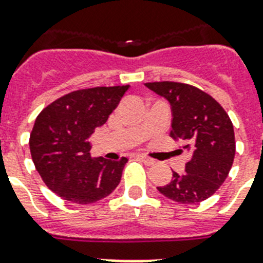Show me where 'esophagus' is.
<instances>
[{"label":"esophagus","mask_w":263,"mask_h":263,"mask_svg":"<svg viewBox=\"0 0 263 263\" xmlns=\"http://www.w3.org/2000/svg\"><path fill=\"white\" fill-rule=\"evenodd\" d=\"M138 158H140L141 161H144L146 165H153V164L156 162L153 158L147 157V156H145V155H138Z\"/></svg>","instance_id":"esophagus-1"}]
</instances>
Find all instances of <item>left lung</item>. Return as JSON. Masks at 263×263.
<instances>
[{
  "instance_id": "8db88e82",
  "label": "left lung",
  "mask_w": 263,
  "mask_h": 263,
  "mask_svg": "<svg viewBox=\"0 0 263 263\" xmlns=\"http://www.w3.org/2000/svg\"><path fill=\"white\" fill-rule=\"evenodd\" d=\"M147 88L171 103V137L192 153L185 172L157 190L181 204H196L220 188L235 157L234 126L224 108L200 88L177 82H152Z\"/></svg>"
}]
</instances>
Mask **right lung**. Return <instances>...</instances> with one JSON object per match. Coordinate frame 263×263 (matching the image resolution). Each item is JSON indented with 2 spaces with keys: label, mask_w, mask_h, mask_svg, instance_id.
<instances>
[{
  "label": "right lung",
  "mask_w": 263,
  "mask_h": 263,
  "mask_svg": "<svg viewBox=\"0 0 263 263\" xmlns=\"http://www.w3.org/2000/svg\"><path fill=\"white\" fill-rule=\"evenodd\" d=\"M129 86L72 91L43 110L30 133V156L52 192L77 204L108 196L121 181L126 157L91 158L88 138L105 125Z\"/></svg>",
  "instance_id": "add662e5"
}]
</instances>
